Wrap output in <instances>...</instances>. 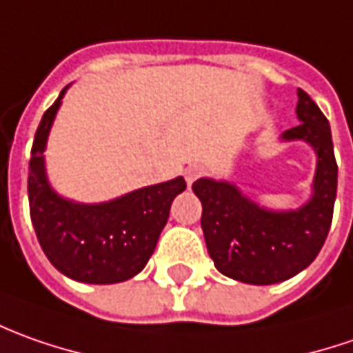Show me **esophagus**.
<instances>
[{"label":"esophagus","instance_id":"34e87169","mask_svg":"<svg viewBox=\"0 0 353 353\" xmlns=\"http://www.w3.org/2000/svg\"><path fill=\"white\" fill-rule=\"evenodd\" d=\"M201 174H203V168L197 164H193V165H189L188 170H185V179H188V183L191 185L197 177H201Z\"/></svg>","mask_w":353,"mask_h":353}]
</instances>
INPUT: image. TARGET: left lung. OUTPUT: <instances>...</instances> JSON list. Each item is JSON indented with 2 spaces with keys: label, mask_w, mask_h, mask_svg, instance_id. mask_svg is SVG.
Returning <instances> with one entry per match:
<instances>
[{
  "label": "left lung",
  "mask_w": 353,
  "mask_h": 353,
  "mask_svg": "<svg viewBox=\"0 0 353 353\" xmlns=\"http://www.w3.org/2000/svg\"><path fill=\"white\" fill-rule=\"evenodd\" d=\"M297 127L281 140H305L316 152L310 199L297 211H272L228 181L201 177L193 193L203 205L201 226L214 268L252 285H272L303 272L319 256L334 213L338 165L328 119L299 90Z\"/></svg>",
  "instance_id": "1"
}]
</instances>
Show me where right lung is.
I'll return each mask as SVG.
<instances>
[{
  "label": "right lung",
  "mask_w": 353,
  "mask_h": 353,
  "mask_svg": "<svg viewBox=\"0 0 353 353\" xmlns=\"http://www.w3.org/2000/svg\"><path fill=\"white\" fill-rule=\"evenodd\" d=\"M68 85L46 109L32 140L29 207L39 244L60 274L81 283H121L144 270L168 223L172 201L185 191L179 176L113 201L83 205L50 188L44 148Z\"/></svg>",
  "instance_id": "add662e5"
}]
</instances>
